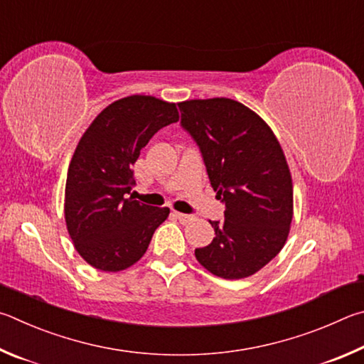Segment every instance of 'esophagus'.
<instances>
[{"label": "esophagus", "mask_w": 364, "mask_h": 364, "mask_svg": "<svg viewBox=\"0 0 364 364\" xmlns=\"http://www.w3.org/2000/svg\"><path fill=\"white\" fill-rule=\"evenodd\" d=\"M176 219L181 222V224H190V222L195 220V215H190V214H182V213H174Z\"/></svg>", "instance_id": "esophagus-1"}]
</instances>
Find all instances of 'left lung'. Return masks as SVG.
Returning a JSON list of instances; mask_svg holds the SVG:
<instances>
[{
    "label": "left lung",
    "mask_w": 364,
    "mask_h": 364,
    "mask_svg": "<svg viewBox=\"0 0 364 364\" xmlns=\"http://www.w3.org/2000/svg\"><path fill=\"white\" fill-rule=\"evenodd\" d=\"M178 108L225 205V220H209L215 238L195 250L196 260L215 277H251L283 250L289 235L292 178L282 145L256 112L233 99L186 100Z\"/></svg>",
    "instance_id": "1"
}]
</instances>
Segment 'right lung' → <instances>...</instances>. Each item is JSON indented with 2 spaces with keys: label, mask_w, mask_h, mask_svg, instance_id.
Here are the masks:
<instances>
[{
  "label": "right lung",
  "mask_w": 364,
  "mask_h": 364,
  "mask_svg": "<svg viewBox=\"0 0 364 364\" xmlns=\"http://www.w3.org/2000/svg\"><path fill=\"white\" fill-rule=\"evenodd\" d=\"M176 121V104L129 95L104 108L76 145L65 183V222L75 250L94 269L119 272L136 264L168 219L169 208L144 205L129 193L140 150Z\"/></svg>",
  "instance_id": "add662e5"
}]
</instances>
